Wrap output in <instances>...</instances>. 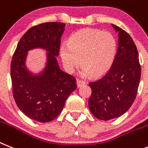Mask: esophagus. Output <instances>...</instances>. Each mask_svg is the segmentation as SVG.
I'll return each mask as SVG.
<instances>
[{"label": "esophagus", "instance_id": "34e87169", "mask_svg": "<svg viewBox=\"0 0 148 148\" xmlns=\"http://www.w3.org/2000/svg\"><path fill=\"white\" fill-rule=\"evenodd\" d=\"M86 84V82L84 80H82V79H77V87H80L83 85Z\"/></svg>", "mask_w": 148, "mask_h": 148}]
</instances>
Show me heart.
<instances>
[{
	"label": "heart",
	"mask_w": 148,
	"mask_h": 148,
	"mask_svg": "<svg viewBox=\"0 0 148 148\" xmlns=\"http://www.w3.org/2000/svg\"><path fill=\"white\" fill-rule=\"evenodd\" d=\"M116 49V40L111 33L84 29L74 33L69 43L64 42L62 45L60 54L69 72H73L79 62L83 74L98 77L111 68Z\"/></svg>",
	"instance_id": "b5f03b06"
}]
</instances>
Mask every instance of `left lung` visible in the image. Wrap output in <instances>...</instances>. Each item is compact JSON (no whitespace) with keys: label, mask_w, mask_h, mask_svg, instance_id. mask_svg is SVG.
<instances>
[{"label":"left lung","mask_w":148,"mask_h":148,"mask_svg":"<svg viewBox=\"0 0 148 148\" xmlns=\"http://www.w3.org/2000/svg\"><path fill=\"white\" fill-rule=\"evenodd\" d=\"M119 32V48L110 70L90 82L92 95L88 107L97 119L108 121L124 115L136 99L141 78L137 47L125 30L112 24Z\"/></svg>","instance_id":"1"}]
</instances>
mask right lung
Segmentation results:
<instances>
[{"mask_svg":"<svg viewBox=\"0 0 148 148\" xmlns=\"http://www.w3.org/2000/svg\"><path fill=\"white\" fill-rule=\"evenodd\" d=\"M65 24L46 22L29 28L19 41L11 61L12 95L19 110L30 119L46 123L63 110L67 98L77 88L76 79L60 70L56 56L60 53ZM42 47L49 51L47 66L39 75L25 69L28 50Z\"/></svg>","mask_w":148,"mask_h":148,"instance_id":"add662e5","label":"right lung"}]
</instances>
